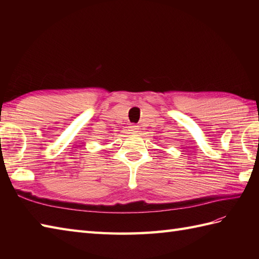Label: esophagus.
Listing matches in <instances>:
<instances>
[{"instance_id":"1","label":"esophagus","mask_w":259,"mask_h":259,"mask_svg":"<svg viewBox=\"0 0 259 259\" xmlns=\"http://www.w3.org/2000/svg\"><path fill=\"white\" fill-rule=\"evenodd\" d=\"M138 129H139V126L136 125V124H131L129 126V131L131 134H137V133H138Z\"/></svg>"}]
</instances>
